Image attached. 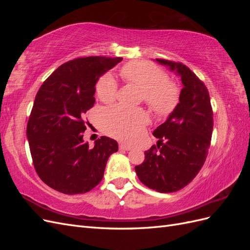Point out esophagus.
<instances>
[{"label":"esophagus","mask_w":250,"mask_h":250,"mask_svg":"<svg viewBox=\"0 0 250 250\" xmlns=\"http://www.w3.org/2000/svg\"><path fill=\"white\" fill-rule=\"evenodd\" d=\"M119 148H120V150H124V151H129V150H131V147L128 146V145H125V144H120Z\"/></svg>","instance_id":"34e87169"}]
</instances>
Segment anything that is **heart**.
I'll return each mask as SVG.
<instances>
[{
    "label": "heart",
    "mask_w": 250,
    "mask_h": 250,
    "mask_svg": "<svg viewBox=\"0 0 250 250\" xmlns=\"http://www.w3.org/2000/svg\"><path fill=\"white\" fill-rule=\"evenodd\" d=\"M126 82L142 90L143 99L157 113H169L176 106L179 98L177 86L167 80V75L157 65L134 60L128 62L120 71ZM97 95L103 102H111L117 96V83L111 75L102 76L97 83ZM148 123V117L140 109L113 106L105 110L102 116L103 130L125 142L137 139Z\"/></svg>",
    "instance_id": "obj_1"
}]
</instances>
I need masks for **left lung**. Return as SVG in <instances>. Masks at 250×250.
Returning a JSON list of instances; mask_svg holds the SVG:
<instances>
[{"label":"left lung","mask_w":250,"mask_h":250,"mask_svg":"<svg viewBox=\"0 0 250 250\" xmlns=\"http://www.w3.org/2000/svg\"><path fill=\"white\" fill-rule=\"evenodd\" d=\"M180 76L179 103L153 135L158 139L135 166L142 183L160 193L185 188L197 175L208 156L213 133V110L204 83L183 63L155 59Z\"/></svg>","instance_id":"left-lung-1"}]
</instances>
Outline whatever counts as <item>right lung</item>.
Returning a JSON list of instances; mask_svg holds the SVG:
<instances>
[{"label":"right lung","instance_id":"right-lung-1","mask_svg":"<svg viewBox=\"0 0 250 250\" xmlns=\"http://www.w3.org/2000/svg\"><path fill=\"white\" fill-rule=\"evenodd\" d=\"M121 57L76 58L60 65L37 92L27 125L36 173L44 184L67 194H82L103 178L118 143L101 137L90 148L83 141L85 113L95 104L96 83ZM88 123V122H87Z\"/></svg>","mask_w":250,"mask_h":250}]
</instances>
